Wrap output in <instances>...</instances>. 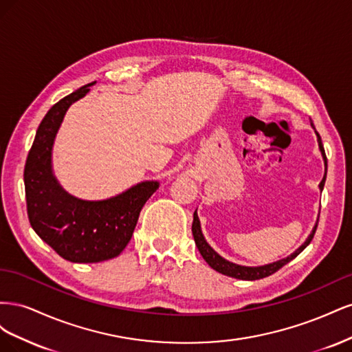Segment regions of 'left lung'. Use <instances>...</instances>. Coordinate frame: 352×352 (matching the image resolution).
<instances>
[{
    "mask_svg": "<svg viewBox=\"0 0 352 352\" xmlns=\"http://www.w3.org/2000/svg\"><path fill=\"white\" fill-rule=\"evenodd\" d=\"M311 126L314 127V124L311 123ZM317 133V140H318V148H320L322 151V155L324 158V166H326V173H327V158H326V153H324V148H323V144H322V138L320 135ZM326 173H324V177L320 182V189H323L324 186V182H326ZM318 226V220H317V225L314 226L311 235L308 236V239L301 245L300 248H298L294 254H291L289 257H286L283 260H279L276 263H272V264H267V265H260V267H245V265H239V264H233L225 258H221L220 255L212 250L210 245L206 242L204 236H202V232H201V226H199V219H198V214L197 211L194 212V221H192V235H194V239H195V245L198 251L201 252L202 258H204L210 267L214 269L216 272L225 274V276H230V278H235V279H242V280H257V279H263V278H267V276L273 274L278 272L279 269H282L285 264H287L289 261H292L298 254H301L307 245L310 243L314 238V233H316V229Z\"/></svg>",
    "mask_w": 352,
    "mask_h": 352,
    "instance_id": "8db88e82",
    "label": "left lung"
}]
</instances>
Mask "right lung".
Masks as SVG:
<instances>
[{"instance_id": "1", "label": "right lung", "mask_w": 352, "mask_h": 352, "mask_svg": "<svg viewBox=\"0 0 352 352\" xmlns=\"http://www.w3.org/2000/svg\"><path fill=\"white\" fill-rule=\"evenodd\" d=\"M88 87L60 100L45 114L23 173L32 229L60 257L73 263H98L117 257L129 243L146 199L158 188L157 182H142L110 199L82 201L57 184L51 173L52 142L67 109L88 94Z\"/></svg>"}]
</instances>
